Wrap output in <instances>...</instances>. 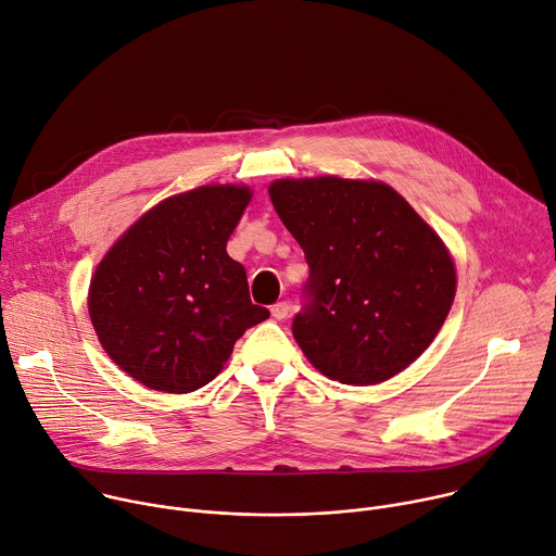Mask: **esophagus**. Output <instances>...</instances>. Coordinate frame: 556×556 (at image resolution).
Instances as JSON below:
<instances>
[{
  "mask_svg": "<svg viewBox=\"0 0 556 556\" xmlns=\"http://www.w3.org/2000/svg\"><path fill=\"white\" fill-rule=\"evenodd\" d=\"M270 314L275 316L277 321H283V319H288V314H290V305H288L286 301H279V303H275V305L270 307Z\"/></svg>",
  "mask_w": 556,
  "mask_h": 556,
  "instance_id": "obj_1",
  "label": "esophagus"
}]
</instances>
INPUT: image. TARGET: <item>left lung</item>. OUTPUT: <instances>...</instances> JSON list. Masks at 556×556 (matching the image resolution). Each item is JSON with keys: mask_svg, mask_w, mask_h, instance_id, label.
<instances>
[{"mask_svg": "<svg viewBox=\"0 0 556 556\" xmlns=\"http://www.w3.org/2000/svg\"><path fill=\"white\" fill-rule=\"evenodd\" d=\"M268 193L309 266L292 334L312 367L358 387L409 367L455 299L442 237L380 180L279 178Z\"/></svg>", "mask_w": 556, "mask_h": 556, "instance_id": "8db88e82", "label": "left lung"}]
</instances>
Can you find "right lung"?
Listing matches in <instances>:
<instances>
[{
    "instance_id": "add662e5",
    "label": "right lung",
    "mask_w": 556,
    "mask_h": 556,
    "mask_svg": "<svg viewBox=\"0 0 556 556\" xmlns=\"http://www.w3.org/2000/svg\"><path fill=\"white\" fill-rule=\"evenodd\" d=\"M253 189L202 185L144 211L99 262L88 290L105 354L140 384L189 393L228 363L235 341L270 312L226 253Z\"/></svg>"
}]
</instances>
